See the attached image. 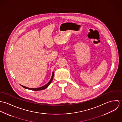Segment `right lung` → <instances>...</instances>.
Returning <instances> with one entry per match:
<instances>
[{"mask_svg": "<svg viewBox=\"0 0 122 122\" xmlns=\"http://www.w3.org/2000/svg\"><path fill=\"white\" fill-rule=\"evenodd\" d=\"M53 75H54V73H53V72H52V77H51V79H50V80L49 81V82L46 84V85L45 86H42V87H39V88H28V87H25L24 86H21L22 87L25 88V89H29V90H32V91H40V90H44L47 87H48L50 84H51V83L52 82V79H53Z\"/></svg>", "mask_w": 122, "mask_h": 122, "instance_id": "obj_1", "label": "right lung"}]
</instances>
